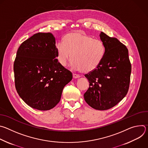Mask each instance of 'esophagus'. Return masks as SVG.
I'll use <instances>...</instances> for the list:
<instances>
[{
    "instance_id": "esophagus-1",
    "label": "esophagus",
    "mask_w": 148,
    "mask_h": 148,
    "mask_svg": "<svg viewBox=\"0 0 148 148\" xmlns=\"http://www.w3.org/2000/svg\"><path fill=\"white\" fill-rule=\"evenodd\" d=\"M73 78H77L80 77L79 75H78L77 74H75V73H73Z\"/></svg>"
}]
</instances>
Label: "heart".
I'll list each match as a JSON object with an SVG mask.
<instances>
[{"mask_svg":"<svg viewBox=\"0 0 148 148\" xmlns=\"http://www.w3.org/2000/svg\"><path fill=\"white\" fill-rule=\"evenodd\" d=\"M56 49L61 65L66 66L72 56L73 67L85 73L94 70L105 54V47L101 40L79 32L65 36L63 43H57Z\"/></svg>","mask_w":148,"mask_h":148,"instance_id":"1","label":"heart"}]
</instances>
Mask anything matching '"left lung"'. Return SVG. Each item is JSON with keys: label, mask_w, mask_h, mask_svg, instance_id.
<instances>
[{"label": "left lung", "mask_w": 148, "mask_h": 148, "mask_svg": "<svg viewBox=\"0 0 148 148\" xmlns=\"http://www.w3.org/2000/svg\"><path fill=\"white\" fill-rule=\"evenodd\" d=\"M100 38L105 47V54L99 65L85 74L90 87L84 97L92 108L103 111L115 106L127 94L131 64L128 49L116 38L103 32Z\"/></svg>", "instance_id": "8db88e82"}]
</instances>
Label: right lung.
Segmentation results:
<instances>
[{
    "instance_id": "1",
    "label": "right lung",
    "mask_w": 148,
    "mask_h": 148,
    "mask_svg": "<svg viewBox=\"0 0 148 148\" xmlns=\"http://www.w3.org/2000/svg\"><path fill=\"white\" fill-rule=\"evenodd\" d=\"M56 38L50 33H37L18 47L14 62L16 91L33 108L47 111L60 102L72 73L60 64Z\"/></svg>"
}]
</instances>
